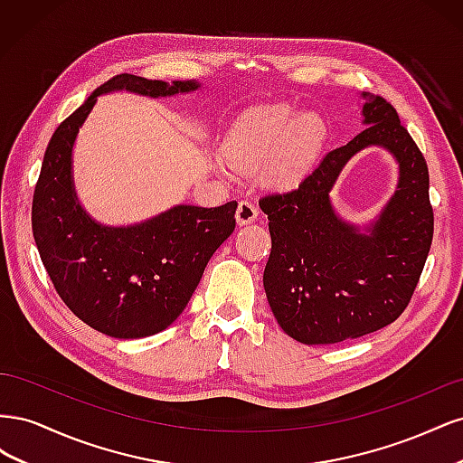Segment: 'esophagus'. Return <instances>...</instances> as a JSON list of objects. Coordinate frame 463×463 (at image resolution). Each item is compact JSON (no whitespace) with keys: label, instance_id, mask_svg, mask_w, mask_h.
<instances>
[{"label":"esophagus","instance_id":"esophagus-1","mask_svg":"<svg viewBox=\"0 0 463 463\" xmlns=\"http://www.w3.org/2000/svg\"><path fill=\"white\" fill-rule=\"evenodd\" d=\"M259 218V208L249 203V201H241L240 206H237V213H235V220L240 226H247V223H253Z\"/></svg>","mask_w":463,"mask_h":463}]
</instances>
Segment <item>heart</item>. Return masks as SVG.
I'll return each mask as SVG.
<instances>
[{
	"instance_id": "b5f03b06",
	"label": "heart",
	"mask_w": 463,
	"mask_h": 463,
	"mask_svg": "<svg viewBox=\"0 0 463 463\" xmlns=\"http://www.w3.org/2000/svg\"><path fill=\"white\" fill-rule=\"evenodd\" d=\"M328 141V125L315 111L291 104H262L237 116L222 141V164L249 172L264 162V179L274 187L299 181Z\"/></svg>"
}]
</instances>
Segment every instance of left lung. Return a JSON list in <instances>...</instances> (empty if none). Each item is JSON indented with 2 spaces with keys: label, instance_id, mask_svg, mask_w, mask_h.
Segmentation results:
<instances>
[{
  "label": "left lung",
  "instance_id": "left-lung-1",
  "mask_svg": "<svg viewBox=\"0 0 463 463\" xmlns=\"http://www.w3.org/2000/svg\"><path fill=\"white\" fill-rule=\"evenodd\" d=\"M363 125L330 150L298 189L260 199L272 250L264 291L282 330L307 345L381 330L408 307L432 241L429 170L421 150L384 98L363 92ZM369 146L399 164V185L367 227L344 221L329 191L343 165Z\"/></svg>",
  "mask_w": 463,
  "mask_h": 463
}]
</instances>
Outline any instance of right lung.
<instances>
[{
	"label": "right lung",
	"mask_w": 463,
	"mask_h": 463,
	"mask_svg": "<svg viewBox=\"0 0 463 463\" xmlns=\"http://www.w3.org/2000/svg\"><path fill=\"white\" fill-rule=\"evenodd\" d=\"M199 80L111 77L52 135L33 199V235L63 303L94 330L146 338L184 313L214 250L235 230L237 203L175 204L131 226H106L80 204L73 146L98 96L128 90L148 98L189 94Z\"/></svg>",
	"instance_id": "add662e5"
}]
</instances>
